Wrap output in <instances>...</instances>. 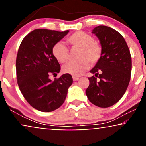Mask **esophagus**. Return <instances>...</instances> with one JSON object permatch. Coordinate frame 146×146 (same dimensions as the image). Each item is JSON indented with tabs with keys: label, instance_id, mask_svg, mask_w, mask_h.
Here are the masks:
<instances>
[{
	"label": "esophagus",
	"instance_id": "esophagus-1",
	"mask_svg": "<svg viewBox=\"0 0 146 146\" xmlns=\"http://www.w3.org/2000/svg\"><path fill=\"white\" fill-rule=\"evenodd\" d=\"M73 81H77V80H79V78H78V77H76V76H73Z\"/></svg>",
	"mask_w": 146,
	"mask_h": 146
}]
</instances>
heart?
Segmentation results:
<instances>
[{
    "label": "heart",
    "mask_w": 146,
    "mask_h": 146,
    "mask_svg": "<svg viewBox=\"0 0 146 146\" xmlns=\"http://www.w3.org/2000/svg\"><path fill=\"white\" fill-rule=\"evenodd\" d=\"M73 48H80L78 61L69 62L62 66V71L73 76H80L88 69L90 64L98 62L102 56V48L93 36L83 31H77L67 38ZM52 54L58 62H66L68 58V50L62 42H57L52 48Z\"/></svg>",
    "instance_id": "obj_1"
}]
</instances>
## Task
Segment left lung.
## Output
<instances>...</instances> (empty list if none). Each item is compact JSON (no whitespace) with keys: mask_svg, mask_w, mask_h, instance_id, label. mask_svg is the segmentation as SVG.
<instances>
[{"mask_svg":"<svg viewBox=\"0 0 146 146\" xmlns=\"http://www.w3.org/2000/svg\"><path fill=\"white\" fill-rule=\"evenodd\" d=\"M92 33L102 46L101 58L90 71V84L86 95L92 104L107 108L119 101L128 88L132 60L126 42L116 30L104 25L96 27ZM100 79L96 80V78Z\"/></svg>","mask_w":146,"mask_h":146,"instance_id":"1","label":"left lung"}]
</instances>
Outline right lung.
<instances>
[{
	"label": "right lung",
	"instance_id": "1",
	"mask_svg": "<svg viewBox=\"0 0 146 146\" xmlns=\"http://www.w3.org/2000/svg\"><path fill=\"white\" fill-rule=\"evenodd\" d=\"M68 31L35 29L25 37L18 48L16 62L18 86L28 103L39 111L48 113L61 106L73 83L72 76L67 73L53 82L49 78L60 71L52 48Z\"/></svg>",
	"mask_w": 146,
	"mask_h": 146
}]
</instances>
